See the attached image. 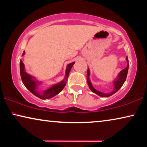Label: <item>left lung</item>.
<instances>
[{
    "instance_id": "obj_1",
    "label": "left lung",
    "mask_w": 147,
    "mask_h": 147,
    "mask_svg": "<svg viewBox=\"0 0 147 147\" xmlns=\"http://www.w3.org/2000/svg\"><path fill=\"white\" fill-rule=\"evenodd\" d=\"M126 61H127V66H126V68H124V69H122V71H120V73L118 74L117 77H116V79L113 81V84H114L113 91H112L110 93H108V94L103 93V92L98 91V90H96L95 88L93 87V86H92V82H90V71L89 68H88V71H87V82H88V86H89L90 90H91L92 92H94V93L97 94V95L101 96V97H109V96H112V94H115L116 92H118V90H120V88H121L122 85L124 84V82L126 81V76H127L128 67H129V63H128V59L127 57L126 58Z\"/></svg>"
}]
</instances>
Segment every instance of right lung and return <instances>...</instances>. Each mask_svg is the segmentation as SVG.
Masks as SVG:
<instances>
[{
	"mask_svg": "<svg viewBox=\"0 0 147 147\" xmlns=\"http://www.w3.org/2000/svg\"><path fill=\"white\" fill-rule=\"evenodd\" d=\"M25 52L24 51L22 56L25 55ZM74 63H75V62H72V63H70L67 65L65 69V78L62 81L60 82L59 83L53 84L47 90L40 92L38 90V86L41 84V82L37 81L35 77H33V76H31L26 72L25 65H24L23 62L21 60L20 61V74H21L22 82H23L25 87L35 96L41 98L42 100L49 99V98H51L57 95L65 87L69 72L71 71V67H73Z\"/></svg>",
	"mask_w": 147,
	"mask_h": 147,
	"instance_id": "1",
	"label": "right lung"
}]
</instances>
